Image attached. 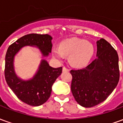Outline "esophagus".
Listing matches in <instances>:
<instances>
[{"mask_svg":"<svg viewBox=\"0 0 123 123\" xmlns=\"http://www.w3.org/2000/svg\"><path fill=\"white\" fill-rule=\"evenodd\" d=\"M62 71H63V72H68V71H69V70L68 69L67 67H64L63 68H62Z\"/></svg>","mask_w":123,"mask_h":123,"instance_id":"1","label":"esophagus"}]
</instances>
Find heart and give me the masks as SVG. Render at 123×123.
Masks as SVG:
<instances>
[{"instance_id": "1", "label": "heart", "mask_w": 123, "mask_h": 123, "mask_svg": "<svg viewBox=\"0 0 123 123\" xmlns=\"http://www.w3.org/2000/svg\"><path fill=\"white\" fill-rule=\"evenodd\" d=\"M93 54L94 47L92 43L78 38L62 41L59 44V47L52 49V55L55 59L62 60L64 55L68 56L70 64L78 68L86 66Z\"/></svg>"}]
</instances>
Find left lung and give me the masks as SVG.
<instances>
[{"label":"left lung","instance_id":"left-lung-1","mask_svg":"<svg viewBox=\"0 0 123 123\" xmlns=\"http://www.w3.org/2000/svg\"><path fill=\"white\" fill-rule=\"evenodd\" d=\"M97 58L82 69L71 70V91L75 100L92 107L105 100L119 80V56L104 39L97 41Z\"/></svg>","mask_w":123,"mask_h":123}]
</instances>
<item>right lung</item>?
<instances>
[{
    "label": "right lung",
    "instance_id": "1",
    "mask_svg": "<svg viewBox=\"0 0 123 123\" xmlns=\"http://www.w3.org/2000/svg\"><path fill=\"white\" fill-rule=\"evenodd\" d=\"M53 37L48 34L31 33L23 36L8 48L5 56L4 76L7 84L18 99L31 106H39L50 97L52 86L62 73V67L53 68L48 62L42 59L38 70L32 78L23 80L14 70V61L16 55L25 46L37 47L43 57L51 53Z\"/></svg>",
    "mask_w": 123,
    "mask_h": 123
}]
</instances>
